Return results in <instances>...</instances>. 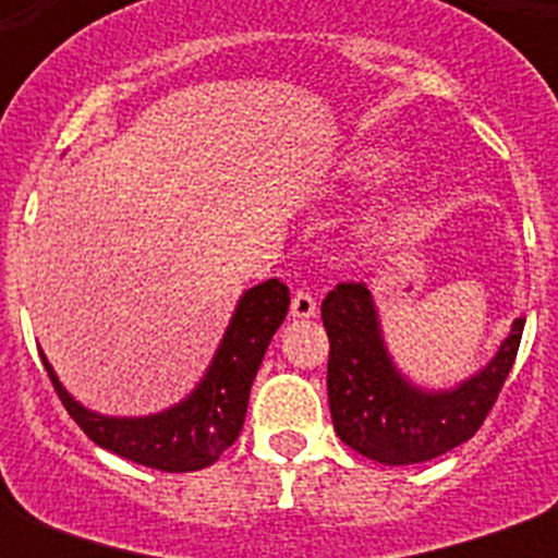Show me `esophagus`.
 Instances as JSON below:
<instances>
[{"label": "esophagus", "instance_id": "obj_1", "mask_svg": "<svg viewBox=\"0 0 558 558\" xmlns=\"http://www.w3.org/2000/svg\"><path fill=\"white\" fill-rule=\"evenodd\" d=\"M318 304H315L313 292H306V289H298L295 295H292V315L295 318H313Z\"/></svg>", "mask_w": 558, "mask_h": 558}]
</instances>
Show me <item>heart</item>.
Wrapping results in <instances>:
<instances>
[{
	"instance_id": "heart-1",
	"label": "heart",
	"mask_w": 558,
	"mask_h": 558,
	"mask_svg": "<svg viewBox=\"0 0 558 558\" xmlns=\"http://www.w3.org/2000/svg\"><path fill=\"white\" fill-rule=\"evenodd\" d=\"M390 168H393V156H388V153H367V156H362V161H359V173H362V177H381V173H388Z\"/></svg>"
}]
</instances>
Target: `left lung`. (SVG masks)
Instances as JSON below:
<instances>
[{
	"mask_svg": "<svg viewBox=\"0 0 558 558\" xmlns=\"http://www.w3.org/2000/svg\"><path fill=\"white\" fill-rule=\"evenodd\" d=\"M330 339L327 397L336 434L359 454L408 466L466 442L484 425L515 365L524 318H515L495 359L451 390H423L393 367L365 283H339L324 298Z\"/></svg>",
	"mask_w": 558,
	"mask_h": 558,
	"instance_id": "left-lung-1",
	"label": "left lung"
}]
</instances>
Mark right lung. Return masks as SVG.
Segmentation results:
<instances>
[{"label":"right lung","mask_w":558,"mask_h":558,"mask_svg":"<svg viewBox=\"0 0 558 558\" xmlns=\"http://www.w3.org/2000/svg\"><path fill=\"white\" fill-rule=\"evenodd\" d=\"M287 310L289 287L278 278L248 289L236 304L205 379L179 405L150 416L95 414L69 397L46 356H39L65 411L100 449L161 472H196L219 460L243 432L248 390Z\"/></svg>","instance_id":"add662e5"}]
</instances>
